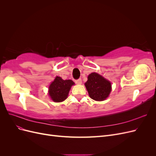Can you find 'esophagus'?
<instances>
[{"label":"esophagus","mask_w":156,"mask_h":156,"mask_svg":"<svg viewBox=\"0 0 156 156\" xmlns=\"http://www.w3.org/2000/svg\"><path fill=\"white\" fill-rule=\"evenodd\" d=\"M75 83H77L78 84H81L82 83V80H81V79H79L75 80Z\"/></svg>","instance_id":"obj_1"}]
</instances>
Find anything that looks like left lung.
<instances>
[{"label": "left lung", "instance_id": "left-lung-1", "mask_svg": "<svg viewBox=\"0 0 156 156\" xmlns=\"http://www.w3.org/2000/svg\"><path fill=\"white\" fill-rule=\"evenodd\" d=\"M84 85L90 97L96 101L105 100L111 91L110 81L97 73L90 74Z\"/></svg>", "mask_w": 156, "mask_h": 156}]
</instances>
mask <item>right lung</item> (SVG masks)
I'll use <instances>...</instances> for the list:
<instances>
[{
  "mask_svg": "<svg viewBox=\"0 0 156 156\" xmlns=\"http://www.w3.org/2000/svg\"><path fill=\"white\" fill-rule=\"evenodd\" d=\"M73 84L75 83L72 80H63L60 77H56L49 87V95L55 102L63 101L67 98Z\"/></svg>",
  "mask_w": 156,
  "mask_h": 156,
  "instance_id": "1",
  "label": "right lung"
}]
</instances>
